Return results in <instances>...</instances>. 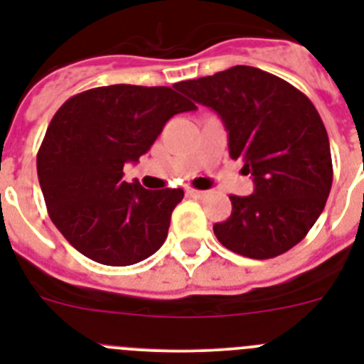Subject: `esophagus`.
<instances>
[{
    "instance_id": "34e87169",
    "label": "esophagus",
    "mask_w": 364,
    "mask_h": 364,
    "mask_svg": "<svg viewBox=\"0 0 364 364\" xmlns=\"http://www.w3.org/2000/svg\"><path fill=\"white\" fill-rule=\"evenodd\" d=\"M186 195L191 198H204L208 193L200 191V189H195V188H186Z\"/></svg>"
}]
</instances>
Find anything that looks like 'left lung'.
<instances>
[{
	"label": "left lung",
	"mask_w": 364,
	"mask_h": 364,
	"mask_svg": "<svg viewBox=\"0 0 364 364\" xmlns=\"http://www.w3.org/2000/svg\"><path fill=\"white\" fill-rule=\"evenodd\" d=\"M176 89L217 112L230 156L253 176L252 195H231V215L213 226L218 242L257 260L291 250L323 213L333 178L326 129L310 98L247 65L180 82Z\"/></svg>",
	"instance_id": "8db88e82"
}]
</instances>
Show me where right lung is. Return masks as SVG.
I'll list each match as a JSON object with an SVG mask.
<instances>
[{
    "instance_id": "add662e5",
    "label": "right lung",
    "mask_w": 364,
    "mask_h": 364,
    "mask_svg": "<svg viewBox=\"0 0 364 364\" xmlns=\"http://www.w3.org/2000/svg\"><path fill=\"white\" fill-rule=\"evenodd\" d=\"M197 105L171 87L107 85L73 96L58 109L38 151V178L50 220L82 255L131 266L164 244L182 189L125 182L178 112Z\"/></svg>"
}]
</instances>
